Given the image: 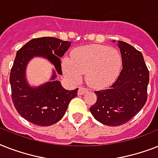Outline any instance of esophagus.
Wrapping results in <instances>:
<instances>
[{
    "mask_svg": "<svg viewBox=\"0 0 158 158\" xmlns=\"http://www.w3.org/2000/svg\"><path fill=\"white\" fill-rule=\"evenodd\" d=\"M88 92V89H85L84 87H79V91H78V94L79 95H84V94H86Z\"/></svg>",
    "mask_w": 158,
    "mask_h": 158,
    "instance_id": "34e87169",
    "label": "esophagus"
}]
</instances>
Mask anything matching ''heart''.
Here are the masks:
<instances>
[{"mask_svg": "<svg viewBox=\"0 0 158 158\" xmlns=\"http://www.w3.org/2000/svg\"><path fill=\"white\" fill-rule=\"evenodd\" d=\"M122 56L113 48L102 45H89L76 48L71 60H62L64 74L72 80L78 81L86 74V81L90 86L102 89L111 85L120 74Z\"/></svg>", "mask_w": 158, "mask_h": 158, "instance_id": "1", "label": "heart"}]
</instances>
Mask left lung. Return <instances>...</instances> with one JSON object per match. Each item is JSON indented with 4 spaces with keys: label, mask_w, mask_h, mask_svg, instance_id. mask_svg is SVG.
<instances>
[{
    "label": "left lung",
    "mask_w": 158,
    "mask_h": 158,
    "mask_svg": "<svg viewBox=\"0 0 158 158\" xmlns=\"http://www.w3.org/2000/svg\"><path fill=\"white\" fill-rule=\"evenodd\" d=\"M118 47L123 65L120 75L108 89L94 92L98 99L89 108L98 121L108 126L128 122L142 109L148 98L149 71L143 54L122 41H118Z\"/></svg>",
    "instance_id": "left-lung-1"
}]
</instances>
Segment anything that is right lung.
I'll return each mask as SVG.
<instances>
[{
    "instance_id": "1",
    "label": "right lung",
    "mask_w": 158,
    "mask_h": 158,
    "mask_svg": "<svg viewBox=\"0 0 158 158\" xmlns=\"http://www.w3.org/2000/svg\"><path fill=\"white\" fill-rule=\"evenodd\" d=\"M71 42L52 37L32 39L16 53L10 75L11 98L19 114L29 122L39 126H49L64 116L69 102L77 96L78 89L66 90L56 74H62L60 57L70 47ZM48 59L54 65L51 80L38 87H31L26 79V67L33 57Z\"/></svg>"
}]
</instances>
